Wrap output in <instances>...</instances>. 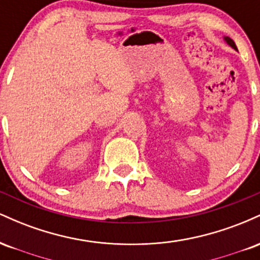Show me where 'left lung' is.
<instances>
[{
  "instance_id": "left-lung-1",
  "label": "left lung",
  "mask_w": 260,
  "mask_h": 260,
  "mask_svg": "<svg viewBox=\"0 0 260 260\" xmlns=\"http://www.w3.org/2000/svg\"><path fill=\"white\" fill-rule=\"evenodd\" d=\"M223 40H225V41H226V44L230 45V46H231L232 49L237 50V47H236V44L234 43V40H232L231 38H229V37H223Z\"/></svg>"
}]
</instances>
